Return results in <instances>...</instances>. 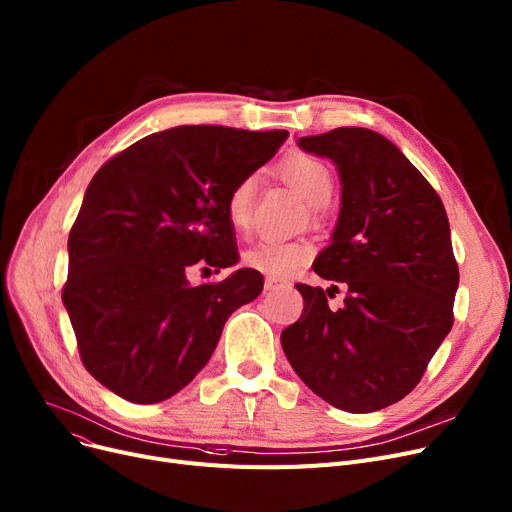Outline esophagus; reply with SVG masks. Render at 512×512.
Here are the masks:
<instances>
[{
	"mask_svg": "<svg viewBox=\"0 0 512 512\" xmlns=\"http://www.w3.org/2000/svg\"><path fill=\"white\" fill-rule=\"evenodd\" d=\"M280 286V280L276 278H265V290H276Z\"/></svg>",
	"mask_w": 512,
	"mask_h": 512,
	"instance_id": "obj_1",
	"label": "esophagus"
}]
</instances>
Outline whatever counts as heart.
Masks as SVG:
<instances>
[{
    "instance_id": "b5f03b06",
    "label": "heart",
    "mask_w": 512,
    "mask_h": 512,
    "mask_svg": "<svg viewBox=\"0 0 512 512\" xmlns=\"http://www.w3.org/2000/svg\"><path fill=\"white\" fill-rule=\"evenodd\" d=\"M280 172L311 205H324L332 195V188H334L332 170L326 161H321L313 155H307V153L290 155L288 159L282 161ZM257 186H259L257 174H247L242 176L228 193L226 213L234 230H245L251 224ZM311 257H313V249L311 245H307V242L263 238L245 253V263L265 276L282 278L297 272L299 267L309 263Z\"/></svg>"
}]
</instances>
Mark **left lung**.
Returning <instances> with one entry per match:
<instances>
[{
  "label": "left lung",
  "mask_w": 512,
  "mask_h": 512,
  "mask_svg": "<svg viewBox=\"0 0 512 512\" xmlns=\"http://www.w3.org/2000/svg\"><path fill=\"white\" fill-rule=\"evenodd\" d=\"M332 159L342 203L315 274L342 282L332 311L319 286L297 284L305 309L280 340L299 378L332 407L371 413L405 398L452 328L459 288L442 199L382 134L342 126L299 139Z\"/></svg>",
  "instance_id": "obj_1"
}]
</instances>
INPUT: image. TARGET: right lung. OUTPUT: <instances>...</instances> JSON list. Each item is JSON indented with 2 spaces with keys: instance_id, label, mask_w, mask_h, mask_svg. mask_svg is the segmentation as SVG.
Returning <instances> with one entry per match:
<instances>
[{
  "instance_id": "add662e5",
  "label": "right lung",
  "mask_w": 512,
  "mask_h": 512,
  "mask_svg": "<svg viewBox=\"0 0 512 512\" xmlns=\"http://www.w3.org/2000/svg\"><path fill=\"white\" fill-rule=\"evenodd\" d=\"M286 130L176 126L149 134L99 168L68 236L62 301L80 361L137 405L180 392L207 365L226 319L259 297L238 270L191 286L186 270L238 261L226 199L270 161Z\"/></svg>"
}]
</instances>
